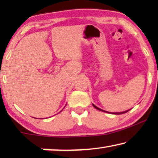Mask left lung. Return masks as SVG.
<instances>
[{"instance_id":"1","label":"left lung","mask_w":158,"mask_h":158,"mask_svg":"<svg viewBox=\"0 0 158 158\" xmlns=\"http://www.w3.org/2000/svg\"><path fill=\"white\" fill-rule=\"evenodd\" d=\"M93 106H94V108H96V109H98V110H99V111H103V110H102V109H99L98 107H97L96 106H95L94 104H93ZM130 110V109H129ZM129 110H127V111H123V112H116V113H111V114H117V115H118V114H124V113H127V112H128ZM106 112H107V111H106ZM108 113H109V112H108ZM110 113H111V112H110Z\"/></svg>"}]
</instances>
